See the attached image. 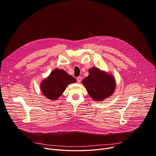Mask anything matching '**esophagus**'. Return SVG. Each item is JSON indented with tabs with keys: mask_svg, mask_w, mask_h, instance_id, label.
Returning <instances> with one entry per match:
<instances>
[{
	"mask_svg": "<svg viewBox=\"0 0 156 156\" xmlns=\"http://www.w3.org/2000/svg\"><path fill=\"white\" fill-rule=\"evenodd\" d=\"M76 80L78 83H80L81 81V76H78L76 78Z\"/></svg>",
	"mask_w": 156,
	"mask_h": 156,
	"instance_id": "1",
	"label": "esophagus"
}]
</instances>
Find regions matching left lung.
I'll use <instances>...</instances> for the list:
<instances>
[{
    "instance_id": "8db88e82",
    "label": "left lung",
    "mask_w": 156,
    "mask_h": 156,
    "mask_svg": "<svg viewBox=\"0 0 156 156\" xmlns=\"http://www.w3.org/2000/svg\"><path fill=\"white\" fill-rule=\"evenodd\" d=\"M89 75L82 83L92 99L101 101L111 96L116 88V82L114 77L97 68L90 69Z\"/></svg>"
}]
</instances>
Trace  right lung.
Listing matches in <instances>:
<instances>
[{
  "mask_svg": "<svg viewBox=\"0 0 156 156\" xmlns=\"http://www.w3.org/2000/svg\"><path fill=\"white\" fill-rule=\"evenodd\" d=\"M75 82V78L62 69H56L41 83V91L47 99L56 100L69 83Z\"/></svg>",
  "mask_w": 156,
  "mask_h": 156,
  "instance_id": "1",
  "label": "right lung"
}]
</instances>
